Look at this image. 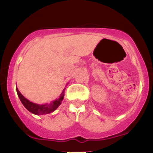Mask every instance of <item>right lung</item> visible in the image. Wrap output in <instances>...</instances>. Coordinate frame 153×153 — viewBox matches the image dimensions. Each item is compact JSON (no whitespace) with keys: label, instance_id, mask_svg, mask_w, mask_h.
<instances>
[{"label":"right lung","instance_id":"add662e5","mask_svg":"<svg viewBox=\"0 0 153 153\" xmlns=\"http://www.w3.org/2000/svg\"><path fill=\"white\" fill-rule=\"evenodd\" d=\"M65 90V88H64V90L62 91V94H60L59 97L57 100H54V101H52L51 103L49 104L38 105V104L33 103L32 102H30L29 100H27L24 96L20 93L19 91L18 90V88H16V92H17V94L19 96L20 101L22 102V103L24 105L25 108H26L28 111L32 112V113L38 115L49 114L51 113V112L54 111L56 109H57V107L61 105L62 101L64 99Z\"/></svg>","mask_w":153,"mask_h":153}]
</instances>
